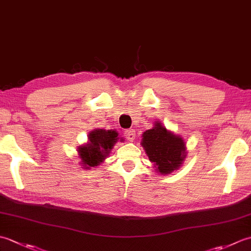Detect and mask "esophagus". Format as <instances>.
<instances>
[{
    "instance_id": "esophagus-1",
    "label": "esophagus",
    "mask_w": 251,
    "mask_h": 251,
    "mask_svg": "<svg viewBox=\"0 0 251 251\" xmlns=\"http://www.w3.org/2000/svg\"><path fill=\"white\" fill-rule=\"evenodd\" d=\"M124 135L129 141H134L135 137H136V131L134 129H127V130H125Z\"/></svg>"
}]
</instances>
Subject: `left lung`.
<instances>
[{
  "label": "left lung",
  "instance_id": "obj_1",
  "mask_svg": "<svg viewBox=\"0 0 251 251\" xmlns=\"http://www.w3.org/2000/svg\"><path fill=\"white\" fill-rule=\"evenodd\" d=\"M141 146L153 163L155 172L169 175L179 169L186 157V143L180 135L168 130L162 122H154L153 128L142 134Z\"/></svg>",
  "mask_w": 251,
  "mask_h": 251
}]
</instances>
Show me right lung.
I'll return each mask as SVG.
<instances>
[{
    "instance_id": "right-lung-1",
    "label": "right lung",
    "mask_w": 251,
    "mask_h": 251,
    "mask_svg": "<svg viewBox=\"0 0 251 251\" xmlns=\"http://www.w3.org/2000/svg\"><path fill=\"white\" fill-rule=\"evenodd\" d=\"M117 141H124L120 138L116 129L95 128L88 134V141L77 147L78 158L81 159V168L90 170L102 163L109 156Z\"/></svg>"
}]
</instances>
